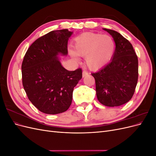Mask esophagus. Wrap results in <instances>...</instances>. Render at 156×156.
I'll return each instance as SVG.
<instances>
[{
  "instance_id": "esophagus-1",
  "label": "esophagus",
  "mask_w": 156,
  "mask_h": 156,
  "mask_svg": "<svg viewBox=\"0 0 156 156\" xmlns=\"http://www.w3.org/2000/svg\"><path fill=\"white\" fill-rule=\"evenodd\" d=\"M88 74V72H87V71H83V77H84L85 76H87V75Z\"/></svg>"
}]
</instances>
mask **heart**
<instances>
[{"mask_svg":"<svg viewBox=\"0 0 156 156\" xmlns=\"http://www.w3.org/2000/svg\"><path fill=\"white\" fill-rule=\"evenodd\" d=\"M115 46V41L111 36L88 33L77 37L75 49L78 55L86 56V64L89 68L97 69L111 58ZM71 55L78 60L74 52H71Z\"/></svg>","mask_w":156,"mask_h":156,"instance_id":"1","label":"heart"}]
</instances>
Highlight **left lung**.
<instances>
[{
  "instance_id": "obj_1",
  "label": "left lung",
  "mask_w": 156,
  "mask_h": 156,
  "mask_svg": "<svg viewBox=\"0 0 156 156\" xmlns=\"http://www.w3.org/2000/svg\"><path fill=\"white\" fill-rule=\"evenodd\" d=\"M103 30L112 36L116 48L112 60L97 72L95 79L98 101L107 107L124 105L133 97L138 81V58L130 42L120 33Z\"/></svg>"
}]
</instances>
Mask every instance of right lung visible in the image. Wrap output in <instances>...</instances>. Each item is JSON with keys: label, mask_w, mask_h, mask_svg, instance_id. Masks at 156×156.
<instances>
[{"label": "right lung", "mask_w": 156, "mask_h": 156, "mask_svg": "<svg viewBox=\"0 0 156 156\" xmlns=\"http://www.w3.org/2000/svg\"><path fill=\"white\" fill-rule=\"evenodd\" d=\"M73 32L51 31L37 38L23 58V86L29 100L40 111L56 115L72 104L73 91L82 78V69H66L58 55H68V41Z\"/></svg>", "instance_id": "right-lung-1"}]
</instances>
